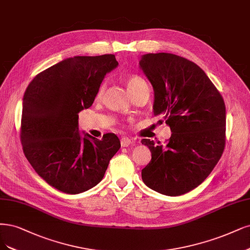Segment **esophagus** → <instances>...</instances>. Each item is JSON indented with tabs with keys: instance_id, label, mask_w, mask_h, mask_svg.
Segmentation results:
<instances>
[{
	"instance_id": "esophagus-1",
	"label": "esophagus",
	"mask_w": 250,
	"mask_h": 250,
	"mask_svg": "<svg viewBox=\"0 0 250 250\" xmlns=\"http://www.w3.org/2000/svg\"><path fill=\"white\" fill-rule=\"evenodd\" d=\"M131 143H132L131 140L127 136H124L121 139V146H122V147H128V146H130Z\"/></svg>"
}]
</instances>
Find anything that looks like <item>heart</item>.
<instances>
[{"label":"heart","mask_w":250,"mask_h":250,"mask_svg":"<svg viewBox=\"0 0 250 250\" xmlns=\"http://www.w3.org/2000/svg\"><path fill=\"white\" fill-rule=\"evenodd\" d=\"M126 84H127L128 91L130 92L131 95H132V94H134L135 92L141 90L142 88L147 87V83H146V82L139 75H130V76H129L128 79L126 80ZM103 90H104V85H101V88H100L99 93H98L99 96L102 94Z\"/></svg>","instance_id":"heart-1"}]
</instances>
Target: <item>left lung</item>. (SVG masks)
<instances>
[{
  "label": "left lung",
  "instance_id": "obj_1",
  "mask_svg": "<svg viewBox=\"0 0 250 250\" xmlns=\"http://www.w3.org/2000/svg\"><path fill=\"white\" fill-rule=\"evenodd\" d=\"M141 70L154 91L153 113L169 126L167 145L142 140L152 154L144 183L177 196L201 185L219 161L226 143V105L201 67L173 54H146Z\"/></svg>",
  "mask_w": 250,
  "mask_h": 250
}]
</instances>
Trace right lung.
<instances>
[{"instance_id": "right-lung-1", "label": "right lung", "mask_w": 250, "mask_h": 250, "mask_svg": "<svg viewBox=\"0 0 250 250\" xmlns=\"http://www.w3.org/2000/svg\"><path fill=\"white\" fill-rule=\"evenodd\" d=\"M115 55L67 58L39 73L22 99L21 139L25 157L45 182L77 194L96 186L121 144L114 133L95 139L79 129V113L94 102Z\"/></svg>"}]
</instances>
